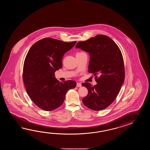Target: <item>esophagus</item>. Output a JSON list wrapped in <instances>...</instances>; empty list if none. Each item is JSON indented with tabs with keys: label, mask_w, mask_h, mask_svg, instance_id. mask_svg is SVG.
<instances>
[{
	"label": "esophagus",
	"mask_w": 150,
	"mask_h": 150,
	"mask_svg": "<svg viewBox=\"0 0 150 150\" xmlns=\"http://www.w3.org/2000/svg\"><path fill=\"white\" fill-rule=\"evenodd\" d=\"M81 83H76V87H81Z\"/></svg>",
	"instance_id": "esophagus-1"
}]
</instances>
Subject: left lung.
I'll return each instance as SVG.
<instances>
[{
	"mask_svg": "<svg viewBox=\"0 0 150 150\" xmlns=\"http://www.w3.org/2000/svg\"><path fill=\"white\" fill-rule=\"evenodd\" d=\"M76 48L89 52L88 72L95 76L97 84L84 83L88 91L83 99V104L93 110H101L115 100L125 78V64L121 51L108 36L98 35L79 42Z\"/></svg>",
	"mask_w": 150,
	"mask_h": 150,
	"instance_id": "obj_1",
	"label": "left lung"
}]
</instances>
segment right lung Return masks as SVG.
I'll use <instances>...</instances> for the list:
<instances>
[{"label":"right lung","mask_w":150,"mask_h":150,"mask_svg":"<svg viewBox=\"0 0 150 150\" xmlns=\"http://www.w3.org/2000/svg\"><path fill=\"white\" fill-rule=\"evenodd\" d=\"M76 41L65 42L51 38L36 42L25 56L23 79L27 92L40 108L51 111L64 102L69 89L76 87L73 80L59 82L54 72L62 67V58Z\"/></svg>","instance_id":"1"}]
</instances>
